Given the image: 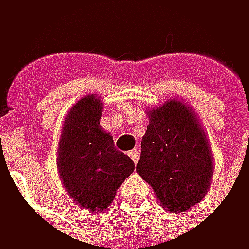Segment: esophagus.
<instances>
[{"label":"esophagus","instance_id":"obj_1","mask_svg":"<svg viewBox=\"0 0 249 249\" xmlns=\"http://www.w3.org/2000/svg\"><path fill=\"white\" fill-rule=\"evenodd\" d=\"M128 156L133 159V161H134V163H137V161H138V159H140V151H138V148H134L133 151L128 152Z\"/></svg>","mask_w":249,"mask_h":249}]
</instances>
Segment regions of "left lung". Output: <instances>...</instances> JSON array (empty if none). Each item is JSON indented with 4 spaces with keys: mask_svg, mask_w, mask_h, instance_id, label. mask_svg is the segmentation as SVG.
<instances>
[{
    "mask_svg": "<svg viewBox=\"0 0 249 249\" xmlns=\"http://www.w3.org/2000/svg\"><path fill=\"white\" fill-rule=\"evenodd\" d=\"M148 115L137 173L160 204L183 213L204 198L213 177L214 159L204 128L191 108L175 98Z\"/></svg>",
    "mask_w": 249,
    "mask_h": 249,
    "instance_id": "obj_1",
    "label": "left lung"
}]
</instances>
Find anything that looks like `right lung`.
Returning a JSON list of instances; mask_svg holds the SVG:
<instances>
[{
	"mask_svg": "<svg viewBox=\"0 0 249 249\" xmlns=\"http://www.w3.org/2000/svg\"><path fill=\"white\" fill-rule=\"evenodd\" d=\"M103 103L96 94L71 108L58 142L57 168L70 197L82 208L101 214L134 171V161L115 148L100 126Z\"/></svg>",
	"mask_w": 249,
	"mask_h": 249,
	"instance_id": "add662e5",
	"label": "right lung"
}]
</instances>
